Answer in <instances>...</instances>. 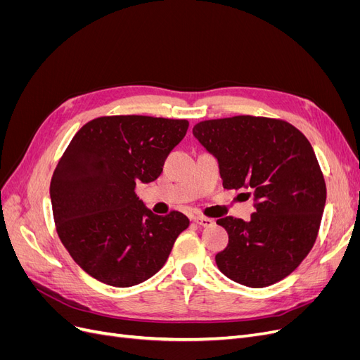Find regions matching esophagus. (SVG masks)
Returning <instances> with one entry per match:
<instances>
[{
    "mask_svg": "<svg viewBox=\"0 0 360 360\" xmlns=\"http://www.w3.org/2000/svg\"><path fill=\"white\" fill-rule=\"evenodd\" d=\"M192 219L193 222H197L201 226H212L214 224V219H210V217H205V216H193Z\"/></svg>",
    "mask_w": 360,
    "mask_h": 360,
    "instance_id": "34e87169",
    "label": "esophagus"
}]
</instances>
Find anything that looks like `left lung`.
Returning a JSON list of instances; mask_svg holds the SVG:
<instances>
[{"label": "left lung", "mask_w": 360, "mask_h": 360, "mask_svg": "<svg viewBox=\"0 0 360 360\" xmlns=\"http://www.w3.org/2000/svg\"><path fill=\"white\" fill-rule=\"evenodd\" d=\"M193 135L217 159L225 189L254 191L250 221H216L228 233L217 267L252 288L284 279L312 249L326 204L311 143L284 120L252 115L205 120L193 126Z\"/></svg>", "instance_id": "1"}]
</instances>
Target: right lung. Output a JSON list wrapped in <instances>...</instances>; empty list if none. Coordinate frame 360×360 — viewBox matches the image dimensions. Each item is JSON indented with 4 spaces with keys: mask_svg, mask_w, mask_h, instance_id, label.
<instances>
[{
    "mask_svg": "<svg viewBox=\"0 0 360 360\" xmlns=\"http://www.w3.org/2000/svg\"><path fill=\"white\" fill-rule=\"evenodd\" d=\"M188 127V120L99 117L70 141L51 180L53 221L75 263L94 279L132 287L167 263L189 219L155 214L135 188L160 176Z\"/></svg>",
    "mask_w": 360,
    "mask_h": 360,
    "instance_id": "right-lung-1",
    "label": "right lung"
}]
</instances>
